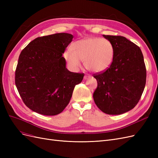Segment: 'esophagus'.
<instances>
[{
	"label": "esophagus",
	"mask_w": 158,
	"mask_h": 158,
	"mask_svg": "<svg viewBox=\"0 0 158 158\" xmlns=\"http://www.w3.org/2000/svg\"><path fill=\"white\" fill-rule=\"evenodd\" d=\"M89 78H90V76L89 74H86V75L84 76V80H87Z\"/></svg>",
	"instance_id": "34e87169"
}]
</instances>
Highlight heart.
Instances as JSON below:
<instances>
[{
    "instance_id": "1",
    "label": "heart",
    "mask_w": 158,
    "mask_h": 158,
    "mask_svg": "<svg viewBox=\"0 0 158 158\" xmlns=\"http://www.w3.org/2000/svg\"><path fill=\"white\" fill-rule=\"evenodd\" d=\"M64 56L72 69L80 67L82 60L88 70L99 73L108 69L112 64L114 50L111 43L105 38L88 37L75 42L73 50L68 49Z\"/></svg>"
}]
</instances>
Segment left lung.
Listing matches in <instances>:
<instances>
[{
	"label": "left lung",
	"mask_w": 158,
	"mask_h": 158,
	"mask_svg": "<svg viewBox=\"0 0 158 158\" xmlns=\"http://www.w3.org/2000/svg\"><path fill=\"white\" fill-rule=\"evenodd\" d=\"M103 36L114 50L112 64L94 77L98 88L93 95L95 103L103 113L121 114L135 107L144 92L146 70L139 47L123 36Z\"/></svg>",
	"instance_id": "obj_1"
}]
</instances>
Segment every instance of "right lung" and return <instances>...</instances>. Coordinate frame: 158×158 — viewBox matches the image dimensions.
Instances as JSON below:
<instances>
[{"mask_svg": "<svg viewBox=\"0 0 158 158\" xmlns=\"http://www.w3.org/2000/svg\"><path fill=\"white\" fill-rule=\"evenodd\" d=\"M73 39L66 33L37 37L22 51L15 84L23 103L33 111L47 116L60 113L75 85L82 81L84 74L69 71L63 56Z\"/></svg>", "mask_w": 158, "mask_h": 158, "instance_id": "right-lung-1", "label": "right lung"}]
</instances>
